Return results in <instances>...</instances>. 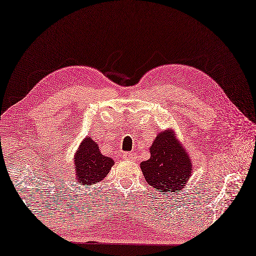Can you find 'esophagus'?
Masks as SVG:
<instances>
[{
  "mask_svg": "<svg viewBox=\"0 0 256 256\" xmlns=\"http://www.w3.org/2000/svg\"><path fill=\"white\" fill-rule=\"evenodd\" d=\"M122 156L124 160H136V155L134 152H124V153H122Z\"/></svg>",
  "mask_w": 256,
  "mask_h": 256,
  "instance_id": "34e87169",
  "label": "esophagus"
}]
</instances>
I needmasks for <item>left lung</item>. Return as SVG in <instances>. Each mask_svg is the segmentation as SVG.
<instances>
[{
  "label": "left lung",
  "mask_w": 256,
  "mask_h": 256,
  "mask_svg": "<svg viewBox=\"0 0 256 256\" xmlns=\"http://www.w3.org/2000/svg\"><path fill=\"white\" fill-rule=\"evenodd\" d=\"M150 152V160L141 163L146 182L162 194L182 190L191 176L192 165L186 148L176 140L174 132L160 134Z\"/></svg>",
  "instance_id": "left-lung-1"
}]
</instances>
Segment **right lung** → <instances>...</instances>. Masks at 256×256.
I'll use <instances>...</instances> for the list:
<instances>
[{
  "label": "right lung",
  "mask_w": 256,
  "mask_h": 256,
  "mask_svg": "<svg viewBox=\"0 0 256 256\" xmlns=\"http://www.w3.org/2000/svg\"><path fill=\"white\" fill-rule=\"evenodd\" d=\"M74 165L77 182L91 186L108 176L114 162L100 153L98 144L91 138H86L74 156Z\"/></svg>",
  "instance_id": "right-lung-1"
}]
</instances>
